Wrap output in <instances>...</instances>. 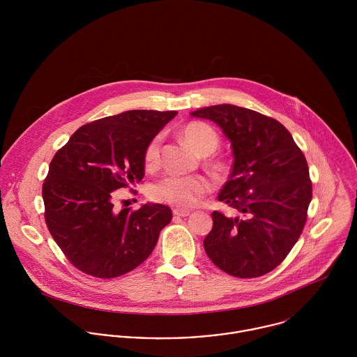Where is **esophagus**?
Instances as JSON below:
<instances>
[{
  "label": "esophagus",
  "mask_w": 357,
  "mask_h": 357,
  "mask_svg": "<svg viewBox=\"0 0 357 357\" xmlns=\"http://www.w3.org/2000/svg\"><path fill=\"white\" fill-rule=\"evenodd\" d=\"M190 210H184V208H180V207H176V208H173V214L174 215H177V217H187V215H190Z\"/></svg>",
  "instance_id": "esophagus-1"
}]
</instances>
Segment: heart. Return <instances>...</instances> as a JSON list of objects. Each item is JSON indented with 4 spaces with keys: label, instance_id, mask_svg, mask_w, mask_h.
Segmentation results:
<instances>
[{
    "label": "heart",
    "instance_id": "heart-1",
    "mask_svg": "<svg viewBox=\"0 0 357 357\" xmlns=\"http://www.w3.org/2000/svg\"><path fill=\"white\" fill-rule=\"evenodd\" d=\"M181 135L184 140L201 155L214 153L220 144V137L213 128L204 122L187 123ZM160 136H153L147 143L143 160L144 166L150 170L158 167L160 162ZM210 167L215 172L224 170L225 165L221 160L210 162ZM211 191V183L204 176H167L150 188V197L155 202L172 204L181 208L192 207L201 198Z\"/></svg>",
    "mask_w": 357,
    "mask_h": 357
}]
</instances>
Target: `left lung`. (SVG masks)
Here are the masks:
<instances>
[{
  "label": "left lung",
  "instance_id": "1",
  "mask_svg": "<svg viewBox=\"0 0 357 357\" xmlns=\"http://www.w3.org/2000/svg\"><path fill=\"white\" fill-rule=\"evenodd\" d=\"M215 122L231 140L234 167L218 201L242 217L213 211L206 255L231 276L250 279L273 271L301 236L312 199L305 156L276 119L231 104L191 114Z\"/></svg>",
  "mask_w": 357,
  "mask_h": 357
}]
</instances>
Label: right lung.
<instances>
[{
	"label": "right lung",
	"instance_id": "right-lung-1",
	"mask_svg": "<svg viewBox=\"0 0 357 357\" xmlns=\"http://www.w3.org/2000/svg\"><path fill=\"white\" fill-rule=\"evenodd\" d=\"M177 111L132 109L81 126L54 153L43 184L45 222L66 258L81 272L111 279L153 253L172 220L163 204L114 207L116 190L144 177L147 143Z\"/></svg>",
	"mask_w": 357,
	"mask_h": 357
}]
</instances>
